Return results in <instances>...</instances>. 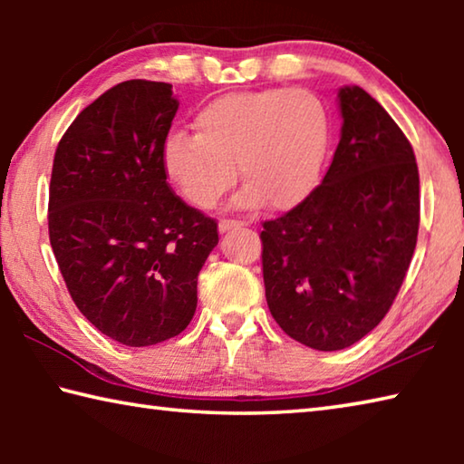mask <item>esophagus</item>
Instances as JSON below:
<instances>
[{
    "mask_svg": "<svg viewBox=\"0 0 464 464\" xmlns=\"http://www.w3.org/2000/svg\"><path fill=\"white\" fill-rule=\"evenodd\" d=\"M239 227H243L241 221H231V218H223V221L218 223V231L227 233V231H231V229H239Z\"/></svg>",
    "mask_w": 464,
    "mask_h": 464,
    "instance_id": "34e87169",
    "label": "esophagus"
}]
</instances>
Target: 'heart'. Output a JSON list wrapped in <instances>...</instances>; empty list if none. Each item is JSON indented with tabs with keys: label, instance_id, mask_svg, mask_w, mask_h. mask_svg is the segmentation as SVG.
Returning a JSON list of instances; mask_svg holds the SVG:
<instances>
[{
	"label": "heart",
	"instance_id": "obj_1",
	"mask_svg": "<svg viewBox=\"0 0 464 464\" xmlns=\"http://www.w3.org/2000/svg\"><path fill=\"white\" fill-rule=\"evenodd\" d=\"M194 124L196 135L171 132L161 147L163 171L194 208H215L239 176L237 207L266 202L286 210L307 198L324 174L332 119L311 90L225 93L200 108Z\"/></svg>",
	"mask_w": 464,
	"mask_h": 464
}]
</instances>
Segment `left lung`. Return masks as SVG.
Returning <instances> with one entry per match:
<instances>
[{"label":"left lung","mask_w":464,"mask_h":464,"mask_svg":"<svg viewBox=\"0 0 464 464\" xmlns=\"http://www.w3.org/2000/svg\"><path fill=\"white\" fill-rule=\"evenodd\" d=\"M342 137L315 190L266 221V301L282 332L334 352L372 332L403 285L420 229L411 143L358 85L337 93Z\"/></svg>","instance_id":"8db88e82"}]
</instances>
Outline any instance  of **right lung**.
I'll list each match as a JSON object with an SVG mask.
<instances>
[{
	"label": "right lung",
	"instance_id": "add662e5",
	"mask_svg": "<svg viewBox=\"0 0 464 464\" xmlns=\"http://www.w3.org/2000/svg\"><path fill=\"white\" fill-rule=\"evenodd\" d=\"M179 102L169 83L122 82L83 108L54 151L53 254L77 309L130 348L182 334L215 218L174 194L161 166Z\"/></svg>",
	"mask_w": 464,
	"mask_h": 464
}]
</instances>
